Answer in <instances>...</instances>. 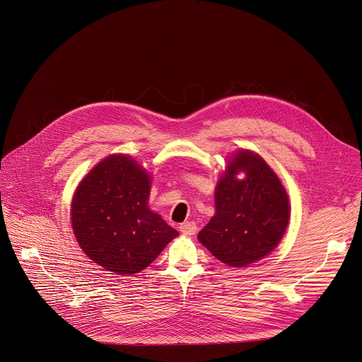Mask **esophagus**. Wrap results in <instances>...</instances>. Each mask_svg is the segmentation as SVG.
Instances as JSON below:
<instances>
[{"label": "esophagus", "mask_w": 362, "mask_h": 362, "mask_svg": "<svg viewBox=\"0 0 362 362\" xmlns=\"http://www.w3.org/2000/svg\"><path fill=\"white\" fill-rule=\"evenodd\" d=\"M179 229L183 235H196L197 225L194 222H183V223H180Z\"/></svg>", "instance_id": "esophagus-1"}]
</instances>
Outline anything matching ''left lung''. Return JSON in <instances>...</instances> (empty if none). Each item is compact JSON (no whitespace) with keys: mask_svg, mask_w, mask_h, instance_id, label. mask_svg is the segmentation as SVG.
Wrapping results in <instances>:
<instances>
[{"mask_svg":"<svg viewBox=\"0 0 362 362\" xmlns=\"http://www.w3.org/2000/svg\"><path fill=\"white\" fill-rule=\"evenodd\" d=\"M246 172L239 181L235 173ZM215 215L199 240L221 262L244 268L267 257L288 223L286 190L261 157L240 151L229 162L215 190Z\"/></svg>","mask_w":362,"mask_h":362,"instance_id":"left-lung-1","label":"left lung"}]
</instances>
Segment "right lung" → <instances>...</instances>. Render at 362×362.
Instances as JSON below:
<instances>
[{"label":"right lung","mask_w":362,"mask_h":362,"mask_svg":"<svg viewBox=\"0 0 362 362\" xmlns=\"http://www.w3.org/2000/svg\"><path fill=\"white\" fill-rule=\"evenodd\" d=\"M150 176L126 156H110L83 179L72 201L75 238L95 264L118 275L147 268L179 233L150 211Z\"/></svg>","instance_id":"add662e5"}]
</instances>
